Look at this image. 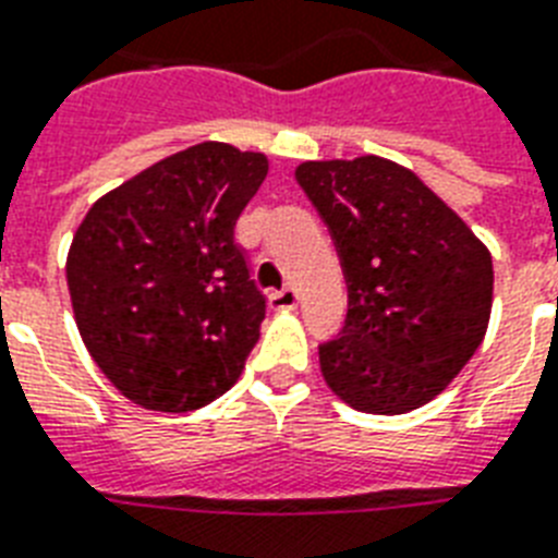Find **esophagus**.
I'll return each instance as SVG.
<instances>
[{
    "label": "esophagus",
    "mask_w": 558,
    "mask_h": 558,
    "mask_svg": "<svg viewBox=\"0 0 558 558\" xmlns=\"http://www.w3.org/2000/svg\"><path fill=\"white\" fill-rule=\"evenodd\" d=\"M296 305H300V293H296V288H282V291L270 293V307H274V311H293Z\"/></svg>",
    "instance_id": "obj_1"
}]
</instances>
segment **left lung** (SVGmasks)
I'll list each match as a JSON object with an SVG mask.
<instances>
[{
	"mask_svg": "<svg viewBox=\"0 0 558 558\" xmlns=\"http://www.w3.org/2000/svg\"><path fill=\"white\" fill-rule=\"evenodd\" d=\"M296 181L349 282L345 325L319 345L325 383L356 412L429 403L487 333L493 256L421 178L386 158L307 160Z\"/></svg>",
	"mask_w": 558,
	"mask_h": 558,
	"instance_id": "1",
	"label": "left lung"
}]
</instances>
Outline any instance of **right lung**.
Here are the masks:
<instances>
[{
	"instance_id": "add662e5",
	"label": "right lung",
	"mask_w": 558,
	"mask_h": 558,
	"mask_svg": "<svg viewBox=\"0 0 558 558\" xmlns=\"http://www.w3.org/2000/svg\"><path fill=\"white\" fill-rule=\"evenodd\" d=\"M267 175L230 144L169 155L88 209L69 251L80 337L132 403L193 412L244 368L265 319L235 221Z\"/></svg>"
}]
</instances>
